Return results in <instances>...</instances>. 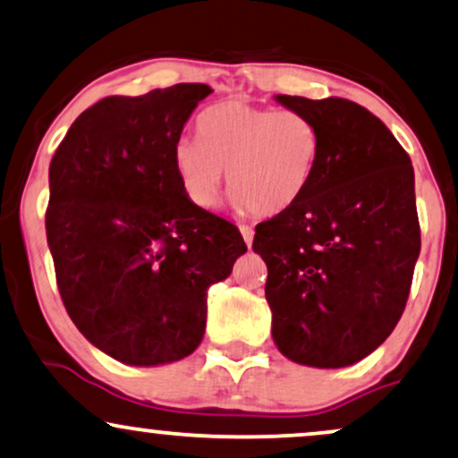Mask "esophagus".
<instances>
[{"mask_svg":"<svg viewBox=\"0 0 458 458\" xmlns=\"http://www.w3.org/2000/svg\"><path fill=\"white\" fill-rule=\"evenodd\" d=\"M241 234H242V239H245L247 247H251L253 245V230L249 228V225H241Z\"/></svg>","mask_w":458,"mask_h":458,"instance_id":"esophagus-1","label":"esophagus"}]
</instances>
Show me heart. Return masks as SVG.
<instances>
[{
	"instance_id": "heart-1",
	"label": "heart",
	"mask_w": 458,
	"mask_h": 458,
	"mask_svg": "<svg viewBox=\"0 0 458 458\" xmlns=\"http://www.w3.org/2000/svg\"><path fill=\"white\" fill-rule=\"evenodd\" d=\"M196 129L200 141L182 137L173 148L194 207L216 209L225 171L234 205L258 217L281 216L302 199L319 158V132L306 115L230 101L202 114Z\"/></svg>"
}]
</instances>
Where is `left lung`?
<instances>
[{
	"instance_id": "1",
	"label": "left lung",
	"mask_w": 458,
	"mask_h": 458,
	"mask_svg": "<svg viewBox=\"0 0 458 458\" xmlns=\"http://www.w3.org/2000/svg\"><path fill=\"white\" fill-rule=\"evenodd\" d=\"M275 99L317 126L319 158L302 199L256 228L272 340L300 366L346 368L378 349L406 309L420 253L412 162L357 103Z\"/></svg>"
}]
</instances>
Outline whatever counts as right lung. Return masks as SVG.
<instances>
[{"label": "right lung", "mask_w": 458, "mask_h": 458, "mask_svg": "<svg viewBox=\"0 0 458 458\" xmlns=\"http://www.w3.org/2000/svg\"><path fill=\"white\" fill-rule=\"evenodd\" d=\"M207 84L106 97L78 115L50 162L46 236L75 327L126 366L196 351L207 289L247 251L234 224L188 200L173 148Z\"/></svg>", "instance_id": "obj_1"}]
</instances>
